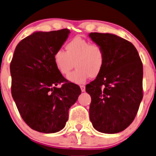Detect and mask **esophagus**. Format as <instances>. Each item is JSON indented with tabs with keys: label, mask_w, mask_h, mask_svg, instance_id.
Returning <instances> with one entry per match:
<instances>
[{
	"label": "esophagus",
	"mask_w": 156,
	"mask_h": 156,
	"mask_svg": "<svg viewBox=\"0 0 156 156\" xmlns=\"http://www.w3.org/2000/svg\"><path fill=\"white\" fill-rule=\"evenodd\" d=\"M80 87H81V91H82V92L85 91V86H84V85H81V86H80Z\"/></svg>",
	"instance_id": "esophagus-1"
}]
</instances>
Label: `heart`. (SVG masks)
<instances>
[{"label":"heart","instance_id":"1","mask_svg":"<svg viewBox=\"0 0 156 156\" xmlns=\"http://www.w3.org/2000/svg\"><path fill=\"white\" fill-rule=\"evenodd\" d=\"M66 52L58 49L53 55L55 68L62 75H69L74 67L77 68L68 79L75 84H82L90 77L95 78L102 71L105 55L102 47L90 44L81 37H75L66 46Z\"/></svg>","mask_w":156,"mask_h":156}]
</instances>
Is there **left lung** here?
<instances>
[{
    "label": "left lung",
    "instance_id": "1",
    "mask_svg": "<svg viewBox=\"0 0 156 156\" xmlns=\"http://www.w3.org/2000/svg\"><path fill=\"white\" fill-rule=\"evenodd\" d=\"M89 37L105 55L101 72L86 85L91 98L90 122L98 132L117 133L132 123L143 99V63L135 46L125 39L99 33Z\"/></svg>",
    "mask_w": 156,
    "mask_h": 156
}]
</instances>
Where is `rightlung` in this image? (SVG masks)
Wrapping results in <instances>:
<instances>
[{"mask_svg": "<svg viewBox=\"0 0 156 156\" xmlns=\"http://www.w3.org/2000/svg\"><path fill=\"white\" fill-rule=\"evenodd\" d=\"M69 33L68 29L34 32L18 43L10 62L13 101L23 120L38 132L62 130L69 108L81 93L79 86L68 81L54 64V53ZM60 83L63 84L58 88Z\"/></svg>", "mask_w": 156, "mask_h": 156, "instance_id": "right-lung-1", "label": "right lung"}]
</instances>
